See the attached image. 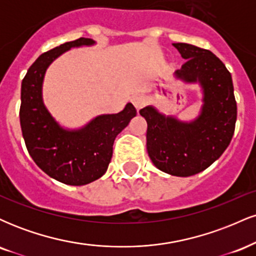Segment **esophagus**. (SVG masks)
<instances>
[{
    "instance_id": "34e87169",
    "label": "esophagus",
    "mask_w": 256,
    "mask_h": 256,
    "mask_svg": "<svg viewBox=\"0 0 256 256\" xmlns=\"http://www.w3.org/2000/svg\"><path fill=\"white\" fill-rule=\"evenodd\" d=\"M132 104H134L137 110H140V108H143L146 104V98L144 96H134V98H132Z\"/></svg>"
}]
</instances>
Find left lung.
I'll list each match as a JSON object with an SVG mask.
<instances>
[{
    "label": "left lung",
    "instance_id": "8db88e82",
    "mask_svg": "<svg viewBox=\"0 0 256 256\" xmlns=\"http://www.w3.org/2000/svg\"><path fill=\"white\" fill-rule=\"evenodd\" d=\"M185 58L174 72L184 83H198L201 112L192 122H182L146 106L140 114L146 120V150L160 171L189 177L210 167L230 144L237 119L231 73L212 52L188 43H173Z\"/></svg>",
    "mask_w": 256,
    "mask_h": 256
}]
</instances>
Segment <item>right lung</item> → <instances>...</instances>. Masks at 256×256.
I'll return each instance as SVG.
<instances>
[{"label": "right lung", "mask_w": 256, "mask_h": 256, "mask_svg": "<svg viewBox=\"0 0 256 256\" xmlns=\"http://www.w3.org/2000/svg\"><path fill=\"white\" fill-rule=\"evenodd\" d=\"M90 38L67 42L44 52L31 64L22 83L20 126L26 148L36 165L49 177L67 185H85L101 178L113 155L116 137L136 116L128 104L116 114H102L77 130H68L52 118L42 98L46 68L72 48L94 46Z\"/></svg>", "instance_id": "obj_1"}]
</instances>
